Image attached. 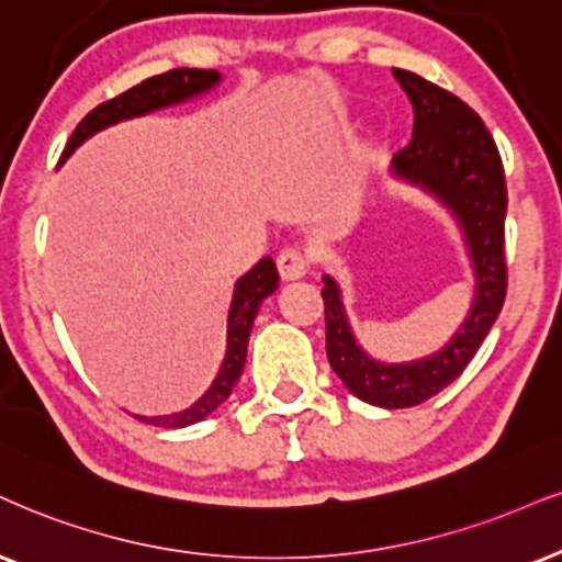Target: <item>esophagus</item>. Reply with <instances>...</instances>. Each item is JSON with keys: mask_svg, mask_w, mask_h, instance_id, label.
Listing matches in <instances>:
<instances>
[{"mask_svg": "<svg viewBox=\"0 0 562 562\" xmlns=\"http://www.w3.org/2000/svg\"><path fill=\"white\" fill-rule=\"evenodd\" d=\"M276 266H279V273L283 281H294V279H302V276L307 273L310 262H307V258H304L302 249L289 247V249H283L279 258H276Z\"/></svg>", "mask_w": 562, "mask_h": 562, "instance_id": "obj_1", "label": "esophagus"}]
</instances>
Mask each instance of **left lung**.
<instances>
[{"mask_svg":"<svg viewBox=\"0 0 562 562\" xmlns=\"http://www.w3.org/2000/svg\"><path fill=\"white\" fill-rule=\"evenodd\" d=\"M393 78L414 106V133L412 143L393 156L391 175L438 200L459 224L474 273L472 310L435 355L412 362H383L359 346L334 276H323V302L325 351L341 383L372 406L406 408L453 383L501 315L508 289V192L501 154L480 114L408 69H393Z\"/></svg>","mask_w":562,"mask_h":562,"instance_id":"8db88e82","label":"left lung"}]
</instances>
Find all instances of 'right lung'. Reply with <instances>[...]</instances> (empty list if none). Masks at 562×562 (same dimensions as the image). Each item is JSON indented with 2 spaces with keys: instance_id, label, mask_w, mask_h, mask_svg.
Instances as JSON below:
<instances>
[{
  "instance_id": "add662e5",
  "label": "right lung",
  "mask_w": 562,
  "mask_h": 562,
  "mask_svg": "<svg viewBox=\"0 0 562 562\" xmlns=\"http://www.w3.org/2000/svg\"><path fill=\"white\" fill-rule=\"evenodd\" d=\"M221 82V72L216 69H190L179 67L169 69V72L156 75V78L143 80L140 86L124 90L116 99L101 103L75 127L72 137H69L61 161H67L75 154V148H80L88 137H93L101 130L112 127L116 122L133 120V116H145L158 109L175 106V103H184L195 95L207 93L211 88H216ZM279 289V270L270 258H262L252 270H247L241 279L234 283V296L232 307H228V321H226V357L221 362V370L211 387L200 396L195 404L184 412L177 414H164V417H140L135 414V419L148 422L156 427H187L195 425V422L205 419L207 414H213L224 401L232 396V387L237 385V380L245 370L247 359V341L249 330H252L255 315H258L260 304L266 296H270Z\"/></svg>"
}]
</instances>
